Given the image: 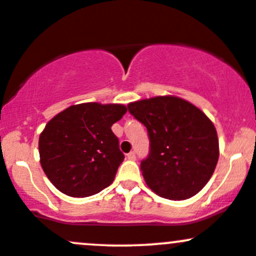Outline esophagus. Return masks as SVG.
<instances>
[{
	"instance_id": "1",
	"label": "esophagus",
	"mask_w": 256,
	"mask_h": 256,
	"mask_svg": "<svg viewBox=\"0 0 256 256\" xmlns=\"http://www.w3.org/2000/svg\"><path fill=\"white\" fill-rule=\"evenodd\" d=\"M127 158L128 160H136V152H134V151H130V152L129 154H127Z\"/></svg>"
}]
</instances>
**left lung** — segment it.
<instances>
[{
	"mask_svg": "<svg viewBox=\"0 0 256 256\" xmlns=\"http://www.w3.org/2000/svg\"><path fill=\"white\" fill-rule=\"evenodd\" d=\"M148 129L150 151L140 162L148 186L170 200L199 193L218 160L215 126L202 110L176 96H156L128 105Z\"/></svg>",
	"mask_w": 256,
	"mask_h": 256,
	"instance_id": "obj_1",
	"label": "left lung"
}]
</instances>
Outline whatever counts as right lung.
<instances>
[{
	"label": "right lung",
	"instance_id": "1",
	"mask_svg": "<svg viewBox=\"0 0 256 256\" xmlns=\"http://www.w3.org/2000/svg\"><path fill=\"white\" fill-rule=\"evenodd\" d=\"M126 112L120 104H79L46 124L39 138L40 164L60 192L90 196L114 182L124 155L111 127Z\"/></svg>",
	"mask_w": 256,
	"mask_h": 256
}]
</instances>
